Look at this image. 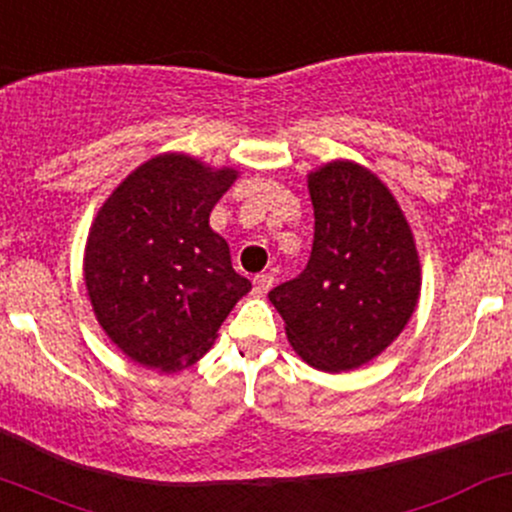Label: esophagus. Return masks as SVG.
Wrapping results in <instances>:
<instances>
[{"instance_id": "obj_1", "label": "esophagus", "mask_w": 512, "mask_h": 512, "mask_svg": "<svg viewBox=\"0 0 512 512\" xmlns=\"http://www.w3.org/2000/svg\"><path fill=\"white\" fill-rule=\"evenodd\" d=\"M272 282H274V277L272 274H257L255 279H252V291H255L257 296H265L269 289H272Z\"/></svg>"}]
</instances>
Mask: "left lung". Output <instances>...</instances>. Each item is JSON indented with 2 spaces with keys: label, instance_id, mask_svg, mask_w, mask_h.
<instances>
[{
  "label": "left lung",
  "instance_id": "obj_1",
  "mask_svg": "<svg viewBox=\"0 0 512 512\" xmlns=\"http://www.w3.org/2000/svg\"><path fill=\"white\" fill-rule=\"evenodd\" d=\"M313 247L296 279L269 291L286 340L318 372L372 362L411 320L420 257L406 213L372 170L333 160L308 172Z\"/></svg>",
  "mask_w": 512,
  "mask_h": 512
}]
</instances>
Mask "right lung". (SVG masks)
<instances>
[{
  "instance_id": "obj_1",
  "label": "right lung",
  "mask_w": 512,
  "mask_h": 512,
  "mask_svg": "<svg viewBox=\"0 0 512 512\" xmlns=\"http://www.w3.org/2000/svg\"><path fill=\"white\" fill-rule=\"evenodd\" d=\"M238 174L187 153L155 155L94 216L82 262L89 303L106 338L140 367H192L252 289L209 226Z\"/></svg>"
}]
</instances>
